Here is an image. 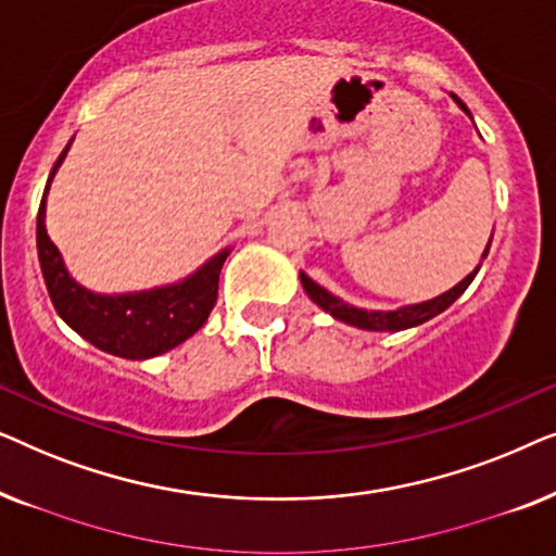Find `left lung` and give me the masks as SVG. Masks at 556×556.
<instances>
[{"mask_svg": "<svg viewBox=\"0 0 556 556\" xmlns=\"http://www.w3.org/2000/svg\"><path fill=\"white\" fill-rule=\"evenodd\" d=\"M451 98L470 116V111L466 109V103H463L458 96L451 93ZM491 240H493V232H491ZM491 240H489V245H485V250H483L481 263H483V257L489 255ZM478 268H481V265H478ZM478 268L473 273H468V276L460 280V283H455L451 291L440 293V295H435V299H430V301L409 303V306H400V308H394V311L356 308V306H352V303H346L344 299H339V295H333L331 291H326L324 286H318L316 280L308 278L303 270L299 273V278H301L303 291L308 293V299L314 301L318 308H324L326 314H331L333 318H337V321H344V324L356 326V329H364V331H405V329H413V326H420L425 321H430V318H435L438 314H443V311L451 306V303L458 301L460 295H463V291H466V288L473 283Z\"/></svg>", "mask_w": 556, "mask_h": 556, "instance_id": "1", "label": "left lung"}]
</instances>
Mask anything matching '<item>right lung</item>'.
I'll return each instance as SVG.
<instances>
[{
	"label": "right lung",
	"mask_w": 556,
	"mask_h": 556,
	"mask_svg": "<svg viewBox=\"0 0 556 556\" xmlns=\"http://www.w3.org/2000/svg\"><path fill=\"white\" fill-rule=\"evenodd\" d=\"M73 139L67 141L63 154L52 166L48 187H45L40 212H37V255L45 286L58 316L71 326L75 333L90 341L105 354L121 359H151L169 349L179 346L207 321L212 306L217 301L219 270L232 248L219 250L207 263L177 283H166L147 291L131 293H96L80 286L65 268L63 255L50 240L45 227V207L55 172L67 156Z\"/></svg>",
	"instance_id": "right-lung-1"
}]
</instances>
